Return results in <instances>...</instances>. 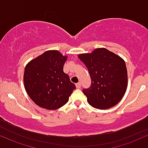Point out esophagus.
<instances>
[{
  "mask_svg": "<svg viewBox=\"0 0 148 148\" xmlns=\"http://www.w3.org/2000/svg\"><path fill=\"white\" fill-rule=\"evenodd\" d=\"M76 87H77V88H80L82 87V84H81L80 82L77 83V84H76Z\"/></svg>",
  "mask_w": 148,
  "mask_h": 148,
  "instance_id": "obj_1",
  "label": "esophagus"
}]
</instances>
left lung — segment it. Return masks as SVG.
Listing matches in <instances>:
<instances>
[{"label": "left lung", "mask_w": 148, "mask_h": 148, "mask_svg": "<svg viewBox=\"0 0 148 148\" xmlns=\"http://www.w3.org/2000/svg\"><path fill=\"white\" fill-rule=\"evenodd\" d=\"M79 58L86 66L91 84L83 89L93 108L106 110L116 105L124 96L128 84L126 63L106 48H97Z\"/></svg>", "instance_id": "1"}]
</instances>
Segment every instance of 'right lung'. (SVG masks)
<instances>
[{
	"mask_svg": "<svg viewBox=\"0 0 148 148\" xmlns=\"http://www.w3.org/2000/svg\"><path fill=\"white\" fill-rule=\"evenodd\" d=\"M66 56L57 50H48L27 64L24 84L30 98L47 110L64 105L76 86L63 71Z\"/></svg>",
	"mask_w": 148,
	"mask_h": 148,
	"instance_id": "1",
	"label": "right lung"
}]
</instances>
